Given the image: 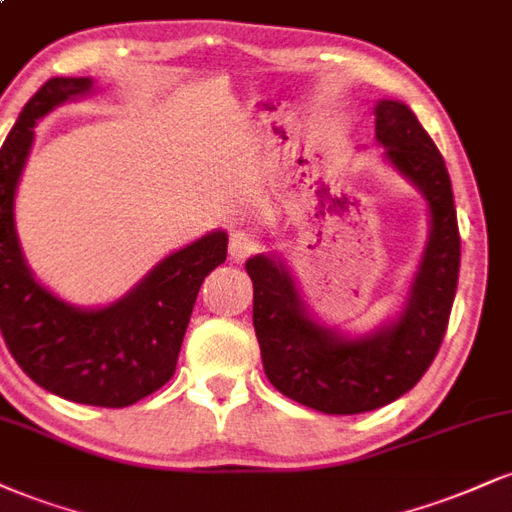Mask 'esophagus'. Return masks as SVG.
<instances>
[{
	"label": "esophagus",
	"instance_id": "34e87169",
	"mask_svg": "<svg viewBox=\"0 0 512 512\" xmlns=\"http://www.w3.org/2000/svg\"><path fill=\"white\" fill-rule=\"evenodd\" d=\"M257 248H260V243H257V238L252 236L250 231L238 229V231L231 233V238H229V255L236 262L248 260L252 252H257Z\"/></svg>",
	"mask_w": 512,
	"mask_h": 512
}]
</instances>
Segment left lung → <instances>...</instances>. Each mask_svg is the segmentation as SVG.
I'll list each match as a JSON object with an SVG mask.
<instances>
[{
  "label": "left lung",
  "instance_id": "8db88e82",
  "mask_svg": "<svg viewBox=\"0 0 512 512\" xmlns=\"http://www.w3.org/2000/svg\"><path fill=\"white\" fill-rule=\"evenodd\" d=\"M377 143L384 159L420 190L429 238L396 319L362 336L319 324L279 255L245 262L252 324L276 391L324 415L377 410L408 393L434 362L458 288L460 233L443 157L408 104L379 100Z\"/></svg>",
  "mask_w": 512,
  "mask_h": 512
}]
</instances>
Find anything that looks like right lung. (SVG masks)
<instances>
[{"instance_id": "add662e5", "label": "right lung", "mask_w": 512, "mask_h": 512, "mask_svg": "<svg viewBox=\"0 0 512 512\" xmlns=\"http://www.w3.org/2000/svg\"><path fill=\"white\" fill-rule=\"evenodd\" d=\"M92 88V78H49L0 150V331L18 367L42 389L73 403L126 408L174 377L197 291L226 260L229 236L212 231L171 252L104 307L66 303L35 279L14 219L35 123Z\"/></svg>"}]
</instances>
